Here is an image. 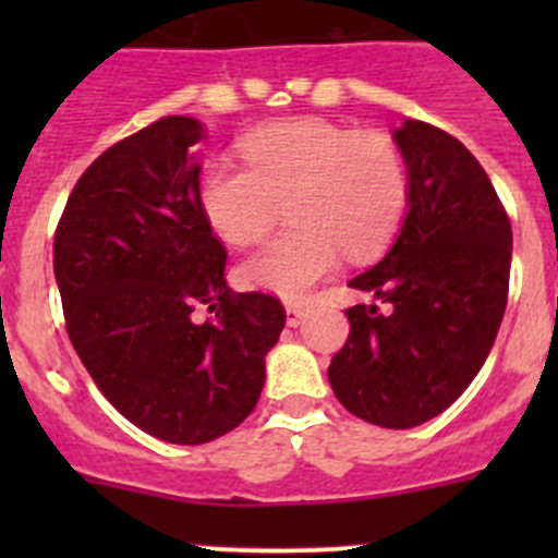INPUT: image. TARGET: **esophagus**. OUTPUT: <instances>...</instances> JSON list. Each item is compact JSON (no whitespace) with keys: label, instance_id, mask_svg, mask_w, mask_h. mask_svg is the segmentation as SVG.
Masks as SVG:
<instances>
[{"label":"esophagus","instance_id":"1","mask_svg":"<svg viewBox=\"0 0 558 558\" xmlns=\"http://www.w3.org/2000/svg\"><path fill=\"white\" fill-rule=\"evenodd\" d=\"M307 313H311V307H307L305 302H294V300L286 302V318H289L291 326L302 324V318H305Z\"/></svg>","mask_w":558,"mask_h":558}]
</instances>
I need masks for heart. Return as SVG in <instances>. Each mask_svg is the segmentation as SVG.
Returning a JSON list of instances; mask_svg holds the SVG:
<instances>
[{"mask_svg":"<svg viewBox=\"0 0 558 558\" xmlns=\"http://www.w3.org/2000/svg\"><path fill=\"white\" fill-rule=\"evenodd\" d=\"M244 167L213 161L199 178L207 223L232 245L269 234L286 205L291 229L240 267L251 289L305 296L340 262L391 243L408 210V170L384 134L351 132L324 118H296L247 134Z\"/></svg>","mask_w":558,"mask_h":558,"instance_id":"obj_1","label":"heart"}]
</instances>
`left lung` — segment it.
Segmentation results:
<instances>
[{
  "instance_id": "1",
  "label": "left lung",
  "mask_w": 558,
  "mask_h": 558,
  "mask_svg": "<svg viewBox=\"0 0 558 558\" xmlns=\"http://www.w3.org/2000/svg\"><path fill=\"white\" fill-rule=\"evenodd\" d=\"M410 210L391 251L351 280L373 300L348 307L351 335L329 384L359 418L410 429L453 404L497 340L513 232L481 161L442 129L393 132Z\"/></svg>"
}]
</instances>
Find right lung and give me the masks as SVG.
Masks as SVG:
<instances>
[{"mask_svg": "<svg viewBox=\"0 0 558 558\" xmlns=\"http://www.w3.org/2000/svg\"><path fill=\"white\" fill-rule=\"evenodd\" d=\"M199 121L165 116L107 148L53 238L66 335L107 402L159 440L202 446L240 426L286 311L227 286L199 205Z\"/></svg>", "mask_w": 558, "mask_h": 558, "instance_id": "obj_1", "label": "right lung"}]
</instances>
